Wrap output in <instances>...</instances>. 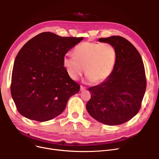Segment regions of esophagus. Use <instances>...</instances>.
<instances>
[{"instance_id":"1","label":"esophagus","mask_w":159,"mask_h":159,"mask_svg":"<svg viewBox=\"0 0 159 159\" xmlns=\"http://www.w3.org/2000/svg\"><path fill=\"white\" fill-rule=\"evenodd\" d=\"M86 88H85V87H84V86H80V91H84V90H85Z\"/></svg>"}]
</instances>
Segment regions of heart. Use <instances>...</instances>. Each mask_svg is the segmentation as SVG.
Segmentation results:
<instances>
[{"mask_svg": "<svg viewBox=\"0 0 159 159\" xmlns=\"http://www.w3.org/2000/svg\"><path fill=\"white\" fill-rule=\"evenodd\" d=\"M116 59L117 54L113 45L84 42L75 48L74 54L67 53L64 56L63 66L72 79H78L85 70L88 81L98 84L111 75Z\"/></svg>", "mask_w": 159, "mask_h": 159, "instance_id": "1", "label": "heart"}]
</instances>
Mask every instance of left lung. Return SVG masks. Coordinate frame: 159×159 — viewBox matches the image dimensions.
Here are the masks:
<instances>
[{"instance_id": "obj_1", "label": "left lung", "mask_w": 159, "mask_h": 159, "mask_svg": "<svg viewBox=\"0 0 159 159\" xmlns=\"http://www.w3.org/2000/svg\"><path fill=\"white\" fill-rule=\"evenodd\" d=\"M98 41L113 45L117 59L110 76L88 89L91 98L86 109L99 122L110 126L122 124L140 109L146 88L143 61L135 46L122 37L100 38Z\"/></svg>"}]
</instances>
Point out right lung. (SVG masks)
<instances>
[{"label":"right lung","mask_w":159,"mask_h":159,"mask_svg":"<svg viewBox=\"0 0 159 159\" xmlns=\"http://www.w3.org/2000/svg\"><path fill=\"white\" fill-rule=\"evenodd\" d=\"M83 37H63L43 32L20 49L14 62L11 93L18 111L45 122L59 115L80 86L67 73L63 57Z\"/></svg>","instance_id":"add662e5"}]
</instances>
